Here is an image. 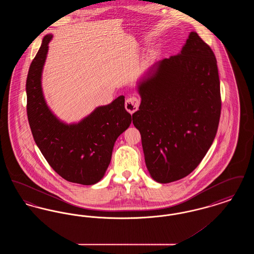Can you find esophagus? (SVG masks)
I'll list each match as a JSON object with an SVG mask.
<instances>
[{
	"instance_id": "esophagus-1",
	"label": "esophagus",
	"mask_w": 254,
	"mask_h": 254,
	"mask_svg": "<svg viewBox=\"0 0 254 254\" xmlns=\"http://www.w3.org/2000/svg\"><path fill=\"white\" fill-rule=\"evenodd\" d=\"M139 106H140V100L134 96L128 98L125 103V108L130 114L136 112L139 109Z\"/></svg>"
}]
</instances>
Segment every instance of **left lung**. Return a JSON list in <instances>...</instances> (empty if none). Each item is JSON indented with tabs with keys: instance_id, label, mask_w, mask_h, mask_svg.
I'll return each mask as SVG.
<instances>
[{
	"instance_id": "obj_1",
	"label": "left lung",
	"mask_w": 254,
	"mask_h": 254,
	"mask_svg": "<svg viewBox=\"0 0 254 254\" xmlns=\"http://www.w3.org/2000/svg\"><path fill=\"white\" fill-rule=\"evenodd\" d=\"M138 91L133 125L149 174L161 184L180 180L201 163L217 132L221 94L212 49L190 32L179 54L149 68Z\"/></svg>"
}]
</instances>
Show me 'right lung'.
I'll use <instances>...</instances> for the list:
<instances>
[{
    "label": "right lung",
    "mask_w": 254,
    "mask_h": 254,
    "mask_svg": "<svg viewBox=\"0 0 254 254\" xmlns=\"http://www.w3.org/2000/svg\"><path fill=\"white\" fill-rule=\"evenodd\" d=\"M51 39V34L43 39L26 78L30 129L42 154L61 177L76 184L94 185L104 177L114 143L133 118L125 109V97L119 96L77 124L61 122L48 107L41 84Z\"/></svg>",
    "instance_id": "right-lung-1"
}]
</instances>
